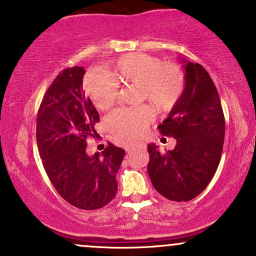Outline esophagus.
Masks as SVG:
<instances>
[{"label":"esophagus","mask_w":256,"mask_h":256,"mask_svg":"<svg viewBox=\"0 0 256 256\" xmlns=\"http://www.w3.org/2000/svg\"><path fill=\"white\" fill-rule=\"evenodd\" d=\"M134 146H135V144H126V146H125V148H126V150H130L131 148H132Z\"/></svg>","instance_id":"34e87169"}]
</instances>
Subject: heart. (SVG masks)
I'll use <instances>...</instances> for the list:
<instances>
[{"label":"heart","instance_id":"obj_1","mask_svg":"<svg viewBox=\"0 0 256 256\" xmlns=\"http://www.w3.org/2000/svg\"><path fill=\"white\" fill-rule=\"evenodd\" d=\"M118 83L138 84V100H147L157 112L176 106L185 88V77L179 66L163 64L146 54H128L104 71H94L84 80V88L94 106L108 110L114 106ZM153 119L150 108H119L109 119L112 132L132 140L144 132Z\"/></svg>","mask_w":256,"mask_h":256}]
</instances>
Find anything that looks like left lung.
Returning <instances> with one entry per match:
<instances>
[{
  "instance_id": "obj_1",
  "label": "left lung",
  "mask_w": 256,
  "mask_h": 256,
  "mask_svg": "<svg viewBox=\"0 0 256 256\" xmlns=\"http://www.w3.org/2000/svg\"><path fill=\"white\" fill-rule=\"evenodd\" d=\"M185 88L168 118L158 125L164 136L176 140L174 150L160 152L148 144L147 166L153 186L172 201L200 195L214 178L224 142V115L220 96L200 64L182 58Z\"/></svg>"
}]
</instances>
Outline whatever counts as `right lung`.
I'll use <instances>...</instances> for the list:
<instances>
[{
  "mask_svg": "<svg viewBox=\"0 0 256 256\" xmlns=\"http://www.w3.org/2000/svg\"><path fill=\"white\" fill-rule=\"evenodd\" d=\"M83 67L64 68L44 94L36 116V142L51 184L72 206L96 210L118 192L116 174L125 150L112 144L102 154L87 153L99 114L84 96Z\"/></svg>",
  "mask_w": 256,
  "mask_h": 256,
  "instance_id": "1",
  "label": "right lung"
}]
</instances>
